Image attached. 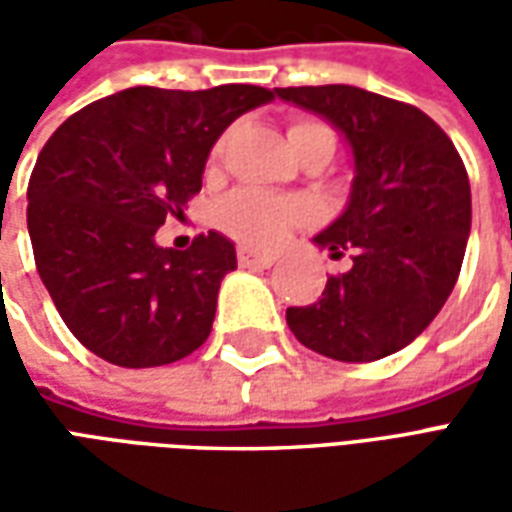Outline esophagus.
Instances as JSON below:
<instances>
[{
	"label": "esophagus",
	"instance_id": "obj_1",
	"mask_svg": "<svg viewBox=\"0 0 512 512\" xmlns=\"http://www.w3.org/2000/svg\"><path fill=\"white\" fill-rule=\"evenodd\" d=\"M277 255H266V252H252V249H238V263L244 268H271L277 263Z\"/></svg>",
	"mask_w": 512,
	"mask_h": 512
}]
</instances>
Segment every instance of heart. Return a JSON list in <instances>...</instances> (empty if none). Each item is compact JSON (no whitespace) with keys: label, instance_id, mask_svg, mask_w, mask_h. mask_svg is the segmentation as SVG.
I'll return each mask as SVG.
<instances>
[{"label":"heart","instance_id":"heart-1","mask_svg":"<svg viewBox=\"0 0 512 512\" xmlns=\"http://www.w3.org/2000/svg\"><path fill=\"white\" fill-rule=\"evenodd\" d=\"M310 134H332L329 128L315 120H296L290 123V145ZM219 156V147L213 150V158ZM304 219V205L299 200L277 197L268 191L241 189L230 194L219 208V224L224 233H230L235 241L246 246H277L290 233L293 224Z\"/></svg>","mask_w":512,"mask_h":512}]
</instances>
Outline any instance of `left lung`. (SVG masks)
Returning <instances> with one entry per match:
<instances>
[{"label": "left lung", "mask_w": 512, "mask_h": 512, "mask_svg": "<svg viewBox=\"0 0 512 512\" xmlns=\"http://www.w3.org/2000/svg\"><path fill=\"white\" fill-rule=\"evenodd\" d=\"M277 98L329 120L354 153L343 216L315 244L354 266L323 296L288 307L301 345L337 362H376L428 329L461 274L472 191L458 150L417 106L351 84L277 87Z\"/></svg>", "instance_id": "1"}]
</instances>
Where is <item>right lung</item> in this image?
Segmentation results:
<instances>
[{
    "instance_id": "1",
    "label": "right lung",
    "mask_w": 512,
    "mask_h": 512,
    "mask_svg": "<svg viewBox=\"0 0 512 512\" xmlns=\"http://www.w3.org/2000/svg\"><path fill=\"white\" fill-rule=\"evenodd\" d=\"M274 101L255 84L128 87L84 106L43 145L27 189L35 266L73 337L117 367H161L211 334L235 246L197 235L156 244L167 216L202 189L224 128Z\"/></svg>"
}]
</instances>
